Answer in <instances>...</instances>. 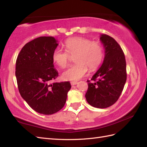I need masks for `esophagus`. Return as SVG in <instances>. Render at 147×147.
Masks as SVG:
<instances>
[{
	"mask_svg": "<svg viewBox=\"0 0 147 147\" xmlns=\"http://www.w3.org/2000/svg\"><path fill=\"white\" fill-rule=\"evenodd\" d=\"M70 83H71V85H75L78 83V82H71Z\"/></svg>",
	"mask_w": 147,
	"mask_h": 147,
	"instance_id": "1",
	"label": "esophagus"
}]
</instances>
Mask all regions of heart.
<instances>
[{
    "mask_svg": "<svg viewBox=\"0 0 147 147\" xmlns=\"http://www.w3.org/2000/svg\"><path fill=\"white\" fill-rule=\"evenodd\" d=\"M65 51L56 48L52 54V59L59 67L64 68L74 56L75 64L71 65L62 73L65 80L76 81L85 75L88 68L90 71L97 69L104 58V49L97 41H92L84 37H73L64 43Z\"/></svg>",
    "mask_w": 147,
    "mask_h": 147,
    "instance_id": "1",
    "label": "heart"
}]
</instances>
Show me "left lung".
I'll use <instances>...</instances> for the list:
<instances>
[{
	"label": "left lung",
	"mask_w": 147,
	"mask_h": 147,
	"mask_svg": "<svg viewBox=\"0 0 147 147\" xmlns=\"http://www.w3.org/2000/svg\"><path fill=\"white\" fill-rule=\"evenodd\" d=\"M100 39L105 47L104 61L91 80H87L85 97L93 107L104 109L114 104L123 92L127 78L126 62L123 51L112 37L102 35Z\"/></svg>",
	"instance_id": "8db88e82"
}]
</instances>
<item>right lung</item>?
Instances as JSON below:
<instances>
[{"label":"right lung","mask_w":147,"mask_h":147,"mask_svg":"<svg viewBox=\"0 0 147 147\" xmlns=\"http://www.w3.org/2000/svg\"><path fill=\"white\" fill-rule=\"evenodd\" d=\"M58 45L52 36H40L27 43L16 62L19 92L27 104L40 114L50 115L64 107L69 82H53L58 76L52 54Z\"/></svg>","instance_id":"right-lung-1"}]
</instances>
